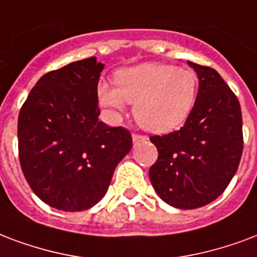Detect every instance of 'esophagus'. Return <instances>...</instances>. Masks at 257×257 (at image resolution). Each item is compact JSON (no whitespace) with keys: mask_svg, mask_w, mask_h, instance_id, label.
<instances>
[{"mask_svg":"<svg viewBox=\"0 0 257 257\" xmlns=\"http://www.w3.org/2000/svg\"><path fill=\"white\" fill-rule=\"evenodd\" d=\"M132 139H133V144H139V143H142V142H144V140H147L146 136L139 135V133H133Z\"/></svg>","mask_w":257,"mask_h":257,"instance_id":"obj_1","label":"esophagus"}]
</instances>
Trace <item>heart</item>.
Instances as JSON below:
<instances>
[{"mask_svg":"<svg viewBox=\"0 0 257 257\" xmlns=\"http://www.w3.org/2000/svg\"><path fill=\"white\" fill-rule=\"evenodd\" d=\"M115 86L98 85L103 106L121 111L135 103V118L154 133L181 128L191 114L198 97V75L191 68L174 64L144 63L115 72Z\"/></svg>","mask_w":257,"mask_h":257,"instance_id":"1","label":"heart"}]
</instances>
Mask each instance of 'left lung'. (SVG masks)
<instances>
[{
	"mask_svg": "<svg viewBox=\"0 0 257 257\" xmlns=\"http://www.w3.org/2000/svg\"><path fill=\"white\" fill-rule=\"evenodd\" d=\"M199 79L197 102L178 131L155 135L158 160L151 183L164 202L178 209L205 206L224 193L242 155L241 107L214 68L189 62Z\"/></svg>",
	"mask_w": 257,
	"mask_h": 257,
	"instance_id": "left-lung-1",
	"label": "left lung"
}]
</instances>
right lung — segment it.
<instances>
[{
  "mask_svg": "<svg viewBox=\"0 0 257 257\" xmlns=\"http://www.w3.org/2000/svg\"><path fill=\"white\" fill-rule=\"evenodd\" d=\"M102 70L93 56L47 72L20 110L23 174L33 193L58 210L81 211L99 202L132 148L128 129L98 121Z\"/></svg>",
  "mask_w": 257,
  "mask_h": 257,
  "instance_id": "right-lung-1",
  "label": "right lung"
}]
</instances>
